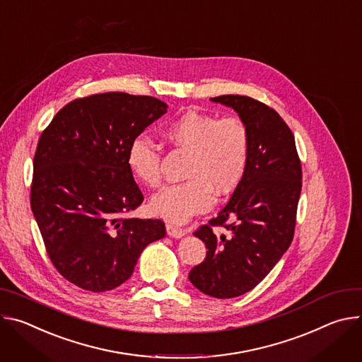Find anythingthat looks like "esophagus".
Returning a JSON list of instances; mask_svg holds the SVG:
<instances>
[{"label": "esophagus", "mask_w": 362, "mask_h": 362, "mask_svg": "<svg viewBox=\"0 0 362 362\" xmlns=\"http://www.w3.org/2000/svg\"><path fill=\"white\" fill-rule=\"evenodd\" d=\"M167 233L173 238H181V237L185 235V231L182 228H178V227H175L173 224H167Z\"/></svg>", "instance_id": "1"}]
</instances>
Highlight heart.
<instances>
[{
	"mask_svg": "<svg viewBox=\"0 0 362 362\" xmlns=\"http://www.w3.org/2000/svg\"><path fill=\"white\" fill-rule=\"evenodd\" d=\"M167 141L191 151L185 177L152 197L151 211L170 223L181 224L207 211L214 203V192L227 195L243 180L250 158V132L242 119L189 109L163 128ZM127 164L144 185L160 184V149L145 136L131 141Z\"/></svg>",
	"mask_w": 362,
	"mask_h": 362,
	"instance_id": "1",
	"label": "heart"
}]
</instances>
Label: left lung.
I'll return each mask as SVG.
<instances>
[{
  "label": "left lung",
  "mask_w": 362,
  "mask_h": 362,
  "mask_svg": "<svg viewBox=\"0 0 362 362\" xmlns=\"http://www.w3.org/2000/svg\"><path fill=\"white\" fill-rule=\"evenodd\" d=\"M235 110L250 132L247 171L226 207L194 233L207 256L189 282L203 293L230 299L257 286L289 249L302 189L295 136L276 110L249 96L211 98ZM231 221L230 225H226ZM211 225H223L220 236Z\"/></svg>",
  "instance_id": "1"
}]
</instances>
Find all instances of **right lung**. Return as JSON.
<instances>
[{"label": "right lung", "mask_w": 362, "mask_h": 362, "mask_svg": "<svg viewBox=\"0 0 362 362\" xmlns=\"http://www.w3.org/2000/svg\"><path fill=\"white\" fill-rule=\"evenodd\" d=\"M167 109L152 96L92 95L67 103L40 136L31 210L50 260L73 285L117 288L144 249L165 237L160 220L122 214L144 202L127 164L128 146Z\"/></svg>", "instance_id": "1"}]
</instances>
